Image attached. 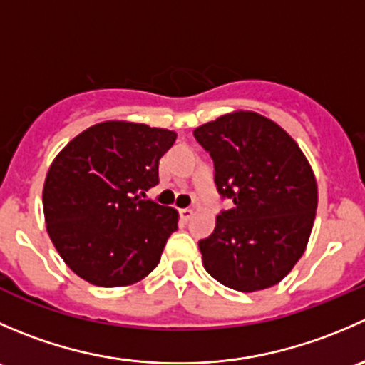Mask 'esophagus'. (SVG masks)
I'll return each instance as SVG.
<instances>
[{
  "instance_id": "34e87169",
  "label": "esophagus",
  "mask_w": 365,
  "mask_h": 365,
  "mask_svg": "<svg viewBox=\"0 0 365 365\" xmlns=\"http://www.w3.org/2000/svg\"><path fill=\"white\" fill-rule=\"evenodd\" d=\"M192 215H194V210L192 208H182V210H180V217H182V219L185 220V222H187V220L192 219Z\"/></svg>"
}]
</instances>
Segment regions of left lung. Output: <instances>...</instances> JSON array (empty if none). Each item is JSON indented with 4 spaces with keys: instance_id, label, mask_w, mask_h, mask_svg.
<instances>
[{
    "instance_id": "8db88e82",
    "label": "left lung",
    "mask_w": 365,
    "mask_h": 365,
    "mask_svg": "<svg viewBox=\"0 0 365 365\" xmlns=\"http://www.w3.org/2000/svg\"><path fill=\"white\" fill-rule=\"evenodd\" d=\"M194 138L215 165V185L235 206L200 240L205 270L244 293L281 282L307 247L318 208L314 173L275 121L235 111L201 125Z\"/></svg>"
}]
</instances>
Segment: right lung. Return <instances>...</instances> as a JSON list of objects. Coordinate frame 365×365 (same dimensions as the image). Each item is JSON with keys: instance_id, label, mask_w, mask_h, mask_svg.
I'll return each instance as SVG.
<instances>
[{"instance_id": "right-lung-1", "label": "right lung", "mask_w": 365, "mask_h": 365, "mask_svg": "<svg viewBox=\"0 0 365 365\" xmlns=\"http://www.w3.org/2000/svg\"><path fill=\"white\" fill-rule=\"evenodd\" d=\"M176 134L130 121H102L56 155L43 183V215L73 274L102 288L130 286L159 264L178 212L145 197Z\"/></svg>"}]
</instances>
